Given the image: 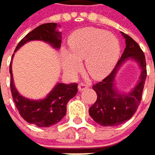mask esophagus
<instances>
[{"instance_id": "34e87169", "label": "esophagus", "mask_w": 155, "mask_h": 155, "mask_svg": "<svg viewBox=\"0 0 155 155\" xmlns=\"http://www.w3.org/2000/svg\"><path fill=\"white\" fill-rule=\"evenodd\" d=\"M89 87V85L88 84H83V83H81L79 85H78V89H79V91H84V90H85L86 88H88Z\"/></svg>"}]
</instances>
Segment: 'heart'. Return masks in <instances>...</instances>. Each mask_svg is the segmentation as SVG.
<instances>
[{"label":"heart","mask_w":155,"mask_h":155,"mask_svg":"<svg viewBox=\"0 0 155 155\" xmlns=\"http://www.w3.org/2000/svg\"><path fill=\"white\" fill-rule=\"evenodd\" d=\"M70 51L62 50V65L64 70L74 74L80 70V60L89 74L95 79L103 78L114 68L118 61L121 44L119 39L108 31L87 27L77 30L68 40Z\"/></svg>","instance_id":"obj_1"}]
</instances>
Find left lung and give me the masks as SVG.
<instances>
[{"instance_id":"8db88e82","label":"left lung","mask_w":155,"mask_h":155,"mask_svg":"<svg viewBox=\"0 0 155 155\" xmlns=\"http://www.w3.org/2000/svg\"><path fill=\"white\" fill-rule=\"evenodd\" d=\"M122 35L125 39L126 46L121 59L106 78L93 86L97 99L90 107L89 114L95 123L102 126H117L133 117L140 104L147 76L143 51L134 39L124 32ZM128 59L138 63L141 74L134 89L128 93H122L115 86V78L121 65Z\"/></svg>"}]
</instances>
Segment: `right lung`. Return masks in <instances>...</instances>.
<instances>
[{
	"label": "right lung",
	"instance_id": "obj_1",
	"mask_svg": "<svg viewBox=\"0 0 155 155\" xmlns=\"http://www.w3.org/2000/svg\"><path fill=\"white\" fill-rule=\"evenodd\" d=\"M58 26L60 25L55 22H49L36 27L18 43L14 52L31 41H42L51 45L54 49L59 50L61 43V32L57 30ZM13 55L14 53L12 59ZM10 74L12 99L21 116L27 123L35 124L38 127H50L59 123L66 114L68 102L78 92V85L75 83L69 84L57 83L45 98L40 100L28 99L21 95L14 85L12 61L10 64Z\"/></svg>",
	"mask_w": 155,
	"mask_h": 155
}]
</instances>
